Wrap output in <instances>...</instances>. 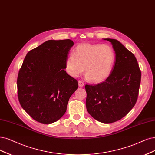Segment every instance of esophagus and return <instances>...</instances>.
Wrapping results in <instances>:
<instances>
[{"label": "esophagus", "instance_id": "obj_1", "mask_svg": "<svg viewBox=\"0 0 155 155\" xmlns=\"http://www.w3.org/2000/svg\"><path fill=\"white\" fill-rule=\"evenodd\" d=\"M78 85H79V87H82L84 85V83L82 81H78Z\"/></svg>", "mask_w": 155, "mask_h": 155}]
</instances>
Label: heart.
<instances>
[{
  "instance_id": "heart-1",
  "label": "heart",
  "mask_w": 155,
  "mask_h": 155,
  "mask_svg": "<svg viewBox=\"0 0 155 155\" xmlns=\"http://www.w3.org/2000/svg\"><path fill=\"white\" fill-rule=\"evenodd\" d=\"M116 59V54L106 44H81L66 61V70L73 77H78L85 67L87 78L100 82L110 75Z\"/></svg>"
}]
</instances>
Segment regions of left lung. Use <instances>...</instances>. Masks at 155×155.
I'll return each mask as SVG.
<instances>
[{"label":"left lung","mask_w":155,"mask_h":155,"mask_svg":"<svg viewBox=\"0 0 155 155\" xmlns=\"http://www.w3.org/2000/svg\"><path fill=\"white\" fill-rule=\"evenodd\" d=\"M112 43L116 62L104 82L85 85L86 108L97 121L112 123L121 119L132 109L138 98L141 71L136 57L114 39H104Z\"/></svg>","instance_id":"obj_1"}]
</instances>
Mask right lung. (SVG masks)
I'll return each instance as SVG.
<instances>
[{
	"label": "right lung",
	"instance_id": "obj_1",
	"mask_svg": "<svg viewBox=\"0 0 155 155\" xmlns=\"http://www.w3.org/2000/svg\"><path fill=\"white\" fill-rule=\"evenodd\" d=\"M71 39L48 40L26 55L17 78L18 98L24 110L36 121L52 123L66 111L77 80L66 72Z\"/></svg>",
	"mask_w": 155,
	"mask_h": 155
}]
</instances>
